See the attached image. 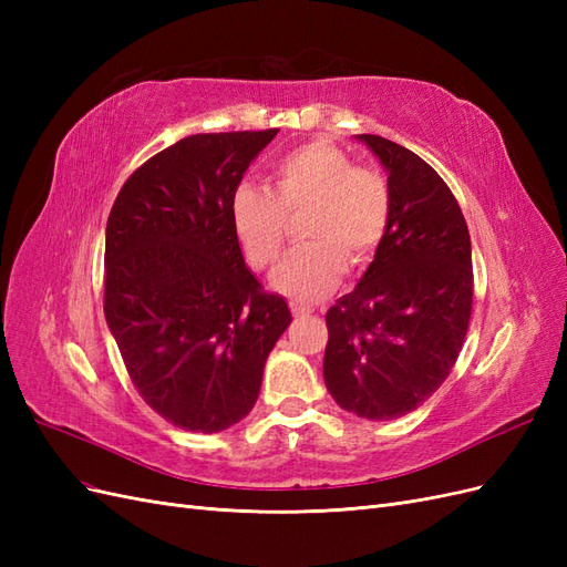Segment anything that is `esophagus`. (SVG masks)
I'll return each instance as SVG.
<instances>
[{"label": "esophagus", "instance_id": "1", "mask_svg": "<svg viewBox=\"0 0 567 567\" xmlns=\"http://www.w3.org/2000/svg\"><path fill=\"white\" fill-rule=\"evenodd\" d=\"M290 312H293V317H296V319H302V317H310V315H312L310 307L298 305V302H290Z\"/></svg>", "mask_w": 567, "mask_h": 567}]
</instances>
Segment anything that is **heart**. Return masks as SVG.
Listing matches in <instances>:
<instances>
[{"instance_id":"1","label":"heart","mask_w":567,"mask_h":567,"mask_svg":"<svg viewBox=\"0 0 567 567\" xmlns=\"http://www.w3.org/2000/svg\"><path fill=\"white\" fill-rule=\"evenodd\" d=\"M305 244L290 250L271 274V288L298 302L331 296L348 269L369 262L390 221V192L381 175L354 161L336 144L317 140L288 151L274 163V188L238 184L229 200L231 229L252 269L277 262L290 219Z\"/></svg>"}]
</instances>
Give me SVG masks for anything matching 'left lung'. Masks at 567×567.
I'll use <instances>...</instances> for the list:
<instances>
[{
	"label": "left lung",
	"instance_id": "obj_1",
	"mask_svg": "<svg viewBox=\"0 0 567 567\" xmlns=\"http://www.w3.org/2000/svg\"><path fill=\"white\" fill-rule=\"evenodd\" d=\"M388 173L390 221L373 262L329 312L323 383L359 419L392 421L447 379L473 307L466 219L416 153L357 134Z\"/></svg>",
	"mask_w": 567,
	"mask_h": 567
}]
</instances>
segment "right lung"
I'll use <instances>...</instances> for the list:
<instances>
[{
	"mask_svg": "<svg viewBox=\"0 0 567 567\" xmlns=\"http://www.w3.org/2000/svg\"><path fill=\"white\" fill-rule=\"evenodd\" d=\"M279 130L194 134L123 184L106 225V323L144 402L192 433L246 419L293 321L246 267L229 200Z\"/></svg>",
	"mask_w": 567,
	"mask_h": 567,
	"instance_id": "add662e5",
	"label": "right lung"
}]
</instances>
